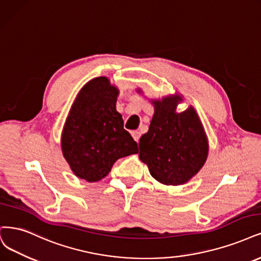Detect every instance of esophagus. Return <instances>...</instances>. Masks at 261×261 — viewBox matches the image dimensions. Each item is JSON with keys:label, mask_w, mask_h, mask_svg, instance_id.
<instances>
[{"label": "esophagus", "mask_w": 261, "mask_h": 261, "mask_svg": "<svg viewBox=\"0 0 261 261\" xmlns=\"http://www.w3.org/2000/svg\"><path fill=\"white\" fill-rule=\"evenodd\" d=\"M132 136H133V138L136 140L137 142H138V140H139V138H140V132H138V130H134V132H132Z\"/></svg>", "instance_id": "34e87169"}]
</instances>
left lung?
Instances as JSON below:
<instances>
[{
	"mask_svg": "<svg viewBox=\"0 0 261 261\" xmlns=\"http://www.w3.org/2000/svg\"><path fill=\"white\" fill-rule=\"evenodd\" d=\"M137 93H142L140 88ZM177 93L151 99L154 113L149 130L140 137L139 159L151 176L165 186L187 184L200 172L208 156V139L192 106L177 112L182 102Z\"/></svg>",
	"mask_w": 261,
	"mask_h": 261,
	"instance_id": "8db88e82",
	"label": "left lung"
}]
</instances>
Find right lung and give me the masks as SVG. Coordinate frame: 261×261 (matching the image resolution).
<instances>
[{"label":"right lung","mask_w":261,"mask_h":261,"mask_svg":"<svg viewBox=\"0 0 261 261\" xmlns=\"http://www.w3.org/2000/svg\"><path fill=\"white\" fill-rule=\"evenodd\" d=\"M119 88L98 76L80 89L61 133L62 155L71 170L88 182L101 180L116 161L138 153L137 142L116 111Z\"/></svg>","instance_id":"1"}]
</instances>
